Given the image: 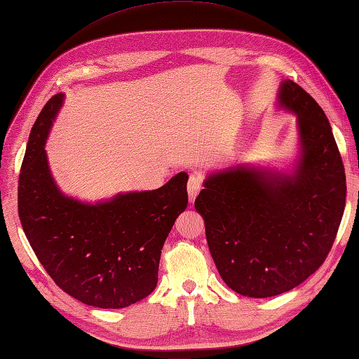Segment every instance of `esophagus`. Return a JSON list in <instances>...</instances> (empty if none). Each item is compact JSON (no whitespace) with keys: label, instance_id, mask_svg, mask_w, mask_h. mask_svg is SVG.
<instances>
[{"label":"esophagus","instance_id":"1","mask_svg":"<svg viewBox=\"0 0 359 359\" xmlns=\"http://www.w3.org/2000/svg\"><path fill=\"white\" fill-rule=\"evenodd\" d=\"M202 183H203V176L200 172H194L189 176L188 180V196H189V202H194V198L202 189Z\"/></svg>","mask_w":359,"mask_h":359}]
</instances>
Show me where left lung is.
<instances>
[{"mask_svg":"<svg viewBox=\"0 0 359 359\" xmlns=\"http://www.w3.org/2000/svg\"><path fill=\"white\" fill-rule=\"evenodd\" d=\"M277 105L297 116L299 153L289 172L237 165L211 172L197 196L220 277L237 294L275 297L326 260L346 206V174L323 108L285 79Z\"/></svg>","mask_w":359,"mask_h":359,"instance_id":"obj_1","label":"left lung"}]
</instances>
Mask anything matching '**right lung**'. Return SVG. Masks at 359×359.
<instances>
[{"label":"right lung","instance_id":"obj_1","mask_svg":"<svg viewBox=\"0 0 359 359\" xmlns=\"http://www.w3.org/2000/svg\"><path fill=\"white\" fill-rule=\"evenodd\" d=\"M62 102L64 95H55L32 127L18 180L20 220L33 252L64 292L88 306L122 309L157 285L163 243L188 205V174L96 203L65 196L44 149Z\"/></svg>","mask_w":359,"mask_h":359}]
</instances>
